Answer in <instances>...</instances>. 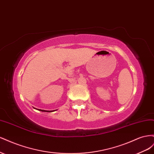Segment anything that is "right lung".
I'll return each instance as SVG.
<instances>
[{"label": "right lung", "mask_w": 154, "mask_h": 154, "mask_svg": "<svg viewBox=\"0 0 154 154\" xmlns=\"http://www.w3.org/2000/svg\"><path fill=\"white\" fill-rule=\"evenodd\" d=\"M34 109H36V110H40V111H42V112H54V111H55V110H45L38 109H36V108H34Z\"/></svg>", "instance_id": "1"}]
</instances>
